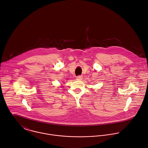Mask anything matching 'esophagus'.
Here are the masks:
<instances>
[{
  "label": "esophagus",
  "mask_w": 148,
  "mask_h": 148,
  "mask_svg": "<svg viewBox=\"0 0 148 148\" xmlns=\"http://www.w3.org/2000/svg\"><path fill=\"white\" fill-rule=\"evenodd\" d=\"M76 79H77V80H82L83 76H77L76 77Z\"/></svg>",
  "instance_id": "1"
}]
</instances>
